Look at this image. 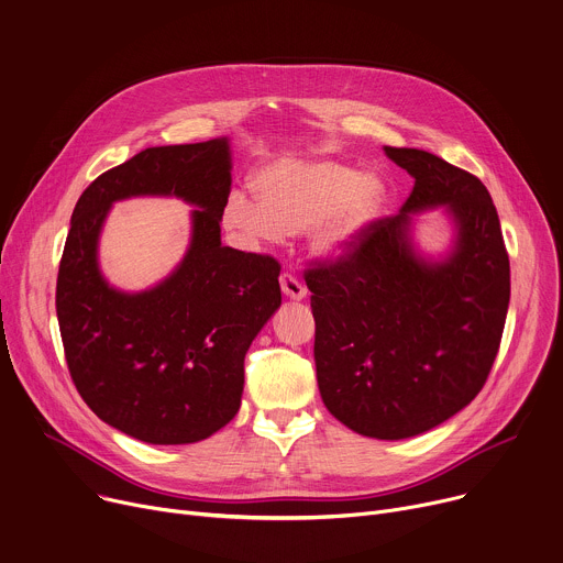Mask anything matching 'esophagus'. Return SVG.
Wrapping results in <instances>:
<instances>
[{
  "mask_svg": "<svg viewBox=\"0 0 563 563\" xmlns=\"http://www.w3.org/2000/svg\"><path fill=\"white\" fill-rule=\"evenodd\" d=\"M280 289L291 300H300V298H305V294H308L305 285L300 280H296L291 274H280Z\"/></svg>",
  "mask_w": 563,
  "mask_h": 563,
  "instance_id": "esophagus-1",
  "label": "esophagus"
}]
</instances>
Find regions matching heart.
Listing matches in <instances>:
<instances>
[{
    "label": "heart",
    "mask_w": 563,
    "mask_h": 563,
    "mask_svg": "<svg viewBox=\"0 0 563 563\" xmlns=\"http://www.w3.org/2000/svg\"><path fill=\"white\" fill-rule=\"evenodd\" d=\"M258 201L231 190L222 224L244 242H278L310 231L312 251L325 261L345 255L386 203L382 179L336 162L280 159L253 179Z\"/></svg>",
    "instance_id": "b5f03b06"
}]
</instances>
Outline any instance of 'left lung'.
Listing matches in <instances>:
<instances>
[{
	"label": "left lung",
	"instance_id": "1",
	"mask_svg": "<svg viewBox=\"0 0 563 563\" xmlns=\"http://www.w3.org/2000/svg\"><path fill=\"white\" fill-rule=\"evenodd\" d=\"M384 152L416 179L411 195L305 283L328 411L362 435L404 440L463 411L485 386L507 317L509 258L478 177L427 150ZM438 206L454 218L456 240L431 264L415 253L407 216Z\"/></svg>",
	"mask_w": 563,
	"mask_h": 563
}]
</instances>
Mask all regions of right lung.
<instances>
[{
    "label": "right lung",
    "mask_w": 563,
    "mask_h": 563,
    "mask_svg": "<svg viewBox=\"0 0 563 563\" xmlns=\"http://www.w3.org/2000/svg\"><path fill=\"white\" fill-rule=\"evenodd\" d=\"M231 192L227 139L147 147L80 195L65 242L56 312L71 379L91 411L147 444H190L229 424L244 354L280 305L272 255L222 246ZM195 202L191 246L157 288L128 295L97 269V235L119 198Z\"/></svg>",
    "instance_id": "add662e5"
}]
</instances>
